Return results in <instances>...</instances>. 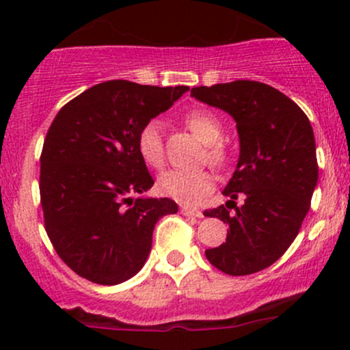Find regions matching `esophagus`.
<instances>
[{"mask_svg": "<svg viewBox=\"0 0 350 350\" xmlns=\"http://www.w3.org/2000/svg\"><path fill=\"white\" fill-rule=\"evenodd\" d=\"M181 213L186 215V217H196V218L203 217V213H201L200 210H195V208H189V206H181Z\"/></svg>", "mask_w": 350, "mask_h": 350, "instance_id": "34e87169", "label": "esophagus"}]
</instances>
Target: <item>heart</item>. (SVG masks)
I'll return each mask as SVG.
<instances>
[{
  "label": "heart",
  "mask_w": 350,
  "mask_h": 350,
  "mask_svg": "<svg viewBox=\"0 0 350 350\" xmlns=\"http://www.w3.org/2000/svg\"><path fill=\"white\" fill-rule=\"evenodd\" d=\"M185 125L193 135L206 146L204 159L213 167H225L230 157L227 144L221 140L224 123L210 109H193L185 116ZM137 150L149 167L161 169L164 165V139L162 125L157 120L144 123L137 133ZM215 188V178L208 171H167L157 179V191L185 204H198Z\"/></svg>",
  "instance_id": "1"
}]
</instances>
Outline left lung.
<instances>
[{
	"label": "left lung",
	"instance_id": "left-lung-1",
	"mask_svg": "<svg viewBox=\"0 0 350 350\" xmlns=\"http://www.w3.org/2000/svg\"><path fill=\"white\" fill-rule=\"evenodd\" d=\"M191 96L234 116L241 139L237 169L224 189L230 200L204 210V217L228 225L227 241L204 256L230 276L266 269L298 235L319 181L308 116L281 91L257 81L193 88ZM237 197L244 198L242 207Z\"/></svg>",
	"mask_w": 350,
	"mask_h": 350
}]
</instances>
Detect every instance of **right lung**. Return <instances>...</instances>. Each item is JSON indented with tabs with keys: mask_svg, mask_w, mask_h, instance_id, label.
Segmentation results:
<instances>
[{
	"mask_svg": "<svg viewBox=\"0 0 350 350\" xmlns=\"http://www.w3.org/2000/svg\"><path fill=\"white\" fill-rule=\"evenodd\" d=\"M188 90L107 81L55 115L40 155L45 232L84 280L113 286L135 276L157 220L178 211L169 198H133L154 185L137 133Z\"/></svg>",
	"mask_w": 350,
	"mask_h": 350,
	"instance_id": "right-lung-1",
	"label": "right lung"
}]
</instances>
